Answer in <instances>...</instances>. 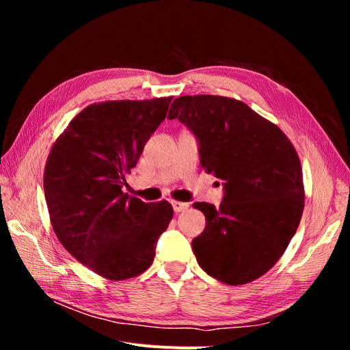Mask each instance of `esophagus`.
I'll list each match as a JSON object with an SVG mask.
<instances>
[{"instance_id":"1","label":"esophagus","mask_w":350,"mask_h":350,"mask_svg":"<svg viewBox=\"0 0 350 350\" xmlns=\"http://www.w3.org/2000/svg\"><path fill=\"white\" fill-rule=\"evenodd\" d=\"M172 207H174V211L175 213H181V211L187 210L189 207L188 203H183V201H172Z\"/></svg>"}]
</instances>
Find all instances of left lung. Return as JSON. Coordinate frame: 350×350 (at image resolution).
I'll use <instances>...</instances> for the list:
<instances>
[{
    "label": "left lung",
    "instance_id": "1",
    "mask_svg": "<svg viewBox=\"0 0 350 350\" xmlns=\"http://www.w3.org/2000/svg\"><path fill=\"white\" fill-rule=\"evenodd\" d=\"M167 118L196 135L201 167L224 185L219 207L193 204L206 216L193 239L198 266L232 286L258 279L299 225L305 196L298 153L278 125L230 98H176Z\"/></svg>",
    "mask_w": 350,
    "mask_h": 350
}]
</instances>
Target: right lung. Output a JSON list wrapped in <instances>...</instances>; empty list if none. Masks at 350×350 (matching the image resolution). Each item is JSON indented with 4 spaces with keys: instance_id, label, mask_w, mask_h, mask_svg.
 Returning <instances> with one entry per match:
<instances>
[{
    "instance_id": "1",
    "label": "right lung",
    "mask_w": 350,
    "mask_h": 350,
    "mask_svg": "<svg viewBox=\"0 0 350 350\" xmlns=\"http://www.w3.org/2000/svg\"><path fill=\"white\" fill-rule=\"evenodd\" d=\"M171 100L93 103L68 124L48 156L44 189L55 235L74 258L109 280L149 267L174 216L165 200L144 203L122 191L124 175L137 165Z\"/></svg>"
}]
</instances>
